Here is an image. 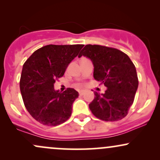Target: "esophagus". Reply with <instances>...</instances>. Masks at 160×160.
Masks as SVG:
<instances>
[{
    "label": "esophagus",
    "mask_w": 160,
    "mask_h": 160,
    "mask_svg": "<svg viewBox=\"0 0 160 160\" xmlns=\"http://www.w3.org/2000/svg\"><path fill=\"white\" fill-rule=\"evenodd\" d=\"M84 92H85V91H84V90L79 91V94H80V95H82L84 94Z\"/></svg>",
    "instance_id": "1"
}]
</instances>
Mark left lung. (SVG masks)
<instances>
[{"label":"left lung","instance_id":"obj_1","mask_svg":"<svg viewBox=\"0 0 160 160\" xmlns=\"http://www.w3.org/2000/svg\"><path fill=\"white\" fill-rule=\"evenodd\" d=\"M90 58L93 77L107 87L104 94L94 92L89 107L95 117L104 121H118L128 114L138 86L136 68L127 55L101 45H86L78 57Z\"/></svg>","mask_w":160,"mask_h":160}]
</instances>
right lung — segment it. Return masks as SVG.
Instances as JSON below:
<instances>
[{
  "instance_id": "add662e5",
  "label": "right lung",
  "mask_w": 160,
  "mask_h": 160,
  "mask_svg": "<svg viewBox=\"0 0 160 160\" xmlns=\"http://www.w3.org/2000/svg\"><path fill=\"white\" fill-rule=\"evenodd\" d=\"M83 45H47L38 49L24 63L19 86L27 111L38 122L56 126L71 117L72 104L78 92L68 88L63 92L54 89L70 62Z\"/></svg>"
}]
</instances>
